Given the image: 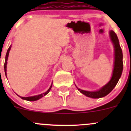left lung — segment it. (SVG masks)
<instances>
[{"mask_svg":"<svg viewBox=\"0 0 131 131\" xmlns=\"http://www.w3.org/2000/svg\"><path fill=\"white\" fill-rule=\"evenodd\" d=\"M110 35L111 40L113 42L115 48V63L112 77L109 82L105 86L103 87L100 91H96V92H90V91H85L78 89V90L80 91L81 93L88 97H92V98H100V97L106 96L115 87L122 75L123 70V55L122 49L120 46L119 41L115 33L111 30Z\"/></svg>","mask_w":131,"mask_h":131,"instance_id":"8db88e82","label":"left lung"}]
</instances>
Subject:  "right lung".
I'll list each match as a JSON object with an SVG mask.
<instances>
[{"label":"right lung","instance_id":"1","mask_svg":"<svg viewBox=\"0 0 131 131\" xmlns=\"http://www.w3.org/2000/svg\"><path fill=\"white\" fill-rule=\"evenodd\" d=\"M10 46L9 47L8 50H7V53H6V61H5V63H4V71H5V73H6V67H7V58H8L9 52V51H10ZM51 88H52V85H51V87H50V88L48 89V91H47V92H44V93H43V94H40V95H37V96H31V97H21V96H19V97H20L21 99H23V100H27V101H36V100H39V99L41 98V97H42L43 96H44L45 95L47 94L49 92Z\"/></svg>","mask_w":131,"mask_h":131}]
</instances>
